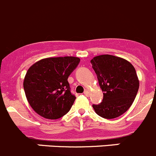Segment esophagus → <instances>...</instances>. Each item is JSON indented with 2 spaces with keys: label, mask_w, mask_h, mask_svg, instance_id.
<instances>
[{
  "label": "esophagus",
  "mask_w": 156,
  "mask_h": 156,
  "mask_svg": "<svg viewBox=\"0 0 156 156\" xmlns=\"http://www.w3.org/2000/svg\"><path fill=\"white\" fill-rule=\"evenodd\" d=\"M84 94H85L86 96H89L90 95V92L88 90H85V91H84Z\"/></svg>",
  "instance_id": "obj_1"
}]
</instances>
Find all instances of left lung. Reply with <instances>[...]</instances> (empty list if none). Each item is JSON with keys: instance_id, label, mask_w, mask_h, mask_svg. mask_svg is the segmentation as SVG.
<instances>
[{"instance_id": "8db88e82", "label": "left lung", "mask_w": 156, "mask_h": 156, "mask_svg": "<svg viewBox=\"0 0 156 156\" xmlns=\"http://www.w3.org/2000/svg\"><path fill=\"white\" fill-rule=\"evenodd\" d=\"M90 62L104 92L102 102L93 105L94 111L106 119L121 116L131 106L139 88L135 67L125 58L111 55H98Z\"/></svg>"}]
</instances>
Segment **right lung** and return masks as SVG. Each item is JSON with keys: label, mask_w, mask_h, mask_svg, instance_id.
Masks as SVG:
<instances>
[{"label": "right lung", "mask_w": 156, "mask_h": 156, "mask_svg": "<svg viewBox=\"0 0 156 156\" xmlns=\"http://www.w3.org/2000/svg\"><path fill=\"white\" fill-rule=\"evenodd\" d=\"M80 61L78 57H52L41 59L28 69L24 90L30 106L40 116L58 119L70 110L76 97L67 80Z\"/></svg>", "instance_id": "right-lung-1"}]
</instances>
